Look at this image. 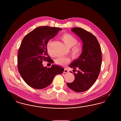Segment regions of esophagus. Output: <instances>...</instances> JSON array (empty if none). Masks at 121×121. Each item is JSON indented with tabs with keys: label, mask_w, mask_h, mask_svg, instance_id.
<instances>
[{
	"label": "esophagus",
	"mask_w": 121,
	"mask_h": 121,
	"mask_svg": "<svg viewBox=\"0 0 121 121\" xmlns=\"http://www.w3.org/2000/svg\"><path fill=\"white\" fill-rule=\"evenodd\" d=\"M68 70L67 69H65L64 71V73H68Z\"/></svg>",
	"instance_id": "obj_1"
}]
</instances>
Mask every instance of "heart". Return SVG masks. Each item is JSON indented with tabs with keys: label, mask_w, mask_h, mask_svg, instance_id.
Here are the masks:
<instances>
[{
	"label": "heart",
	"mask_w": 121,
	"mask_h": 121,
	"mask_svg": "<svg viewBox=\"0 0 121 121\" xmlns=\"http://www.w3.org/2000/svg\"><path fill=\"white\" fill-rule=\"evenodd\" d=\"M61 39L65 43V46L68 48H71L75 45L78 42L77 40L72 35L69 33H65L63 34L61 37ZM51 44V42H49L47 43V49L48 52H50V47ZM83 52L82 47L79 46H77L74 47L71 51V53L72 56L77 58L79 57ZM69 59L67 57L61 56L57 58L56 60V64L61 66L66 65L69 62Z\"/></svg>",
	"instance_id": "b5f03b06"
}]
</instances>
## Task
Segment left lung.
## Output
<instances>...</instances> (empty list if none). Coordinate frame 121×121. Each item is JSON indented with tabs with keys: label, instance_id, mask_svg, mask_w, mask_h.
<instances>
[{
	"label": "left lung",
	"instance_id": "1",
	"mask_svg": "<svg viewBox=\"0 0 121 121\" xmlns=\"http://www.w3.org/2000/svg\"><path fill=\"white\" fill-rule=\"evenodd\" d=\"M71 30L81 40L83 52L79 58L69 65L70 68L74 69V72L76 68L78 70L77 73H74V81L67 85L76 92H82L89 89L99 76L102 64L101 47L91 33L80 27H73Z\"/></svg>",
	"mask_w": 121,
	"mask_h": 121
}]
</instances>
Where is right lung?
<instances>
[{"label":"right lung","mask_w":121,"mask_h":121,"mask_svg":"<svg viewBox=\"0 0 121 121\" xmlns=\"http://www.w3.org/2000/svg\"><path fill=\"white\" fill-rule=\"evenodd\" d=\"M61 28L48 26L37 27L22 39L17 55L18 70L29 86L42 89L51 84L55 76L62 74L63 67L53 65L44 67L43 61H54L47 54V44Z\"/></svg>","instance_id":"right-lung-1"}]
</instances>
